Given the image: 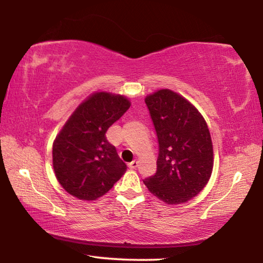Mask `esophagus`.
<instances>
[{
    "mask_svg": "<svg viewBox=\"0 0 263 263\" xmlns=\"http://www.w3.org/2000/svg\"><path fill=\"white\" fill-rule=\"evenodd\" d=\"M138 164H139V162H138L137 160H133V161L128 164V167H130L131 169H136L138 167Z\"/></svg>",
    "mask_w": 263,
    "mask_h": 263,
    "instance_id": "obj_1",
    "label": "esophagus"
}]
</instances>
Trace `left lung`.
Masks as SVG:
<instances>
[{
	"mask_svg": "<svg viewBox=\"0 0 263 263\" xmlns=\"http://www.w3.org/2000/svg\"><path fill=\"white\" fill-rule=\"evenodd\" d=\"M158 136L157 173L144 180L154 196L169 205L188 202L203 190L213 168L206 122L184 97L161 89L145 99Z\"/></svg>",
	"mask_w": 263,
	"mask_h": 263,
	"instance_id": "left-lung-1",
	"label": "left lung"
}]
</instances>
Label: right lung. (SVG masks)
Listing matches in <instances>:
<instances>
[{
    "instance_id": "obj_1",
    "label": "right lung",
    "mask_w": 263,
    "mask_h": 263,
    "mask_svg": "<svg viewBox=\"0 0 263 263\" xmlns=\"http://www.w3.org/2000/svg\"><path fill=\"white\" fill-rule=\"evenodd\" d=\"M122 95L95 92L82 102L57 136L53 168L62 188L83 201H94L112 188L126 164L105 133L130 108Z\"/></svg>"
}]
</instances>
